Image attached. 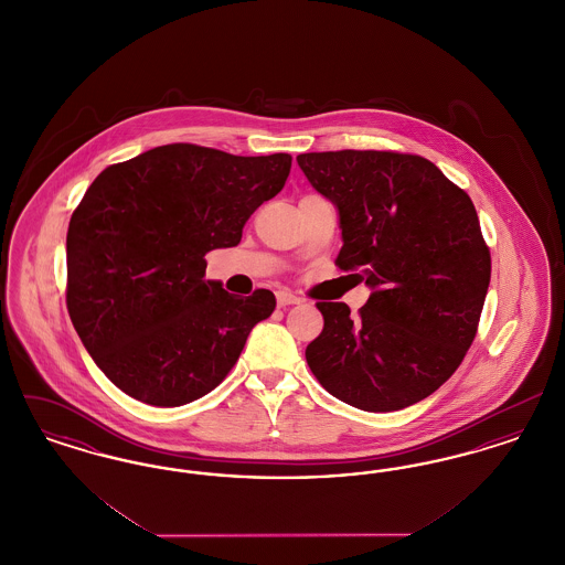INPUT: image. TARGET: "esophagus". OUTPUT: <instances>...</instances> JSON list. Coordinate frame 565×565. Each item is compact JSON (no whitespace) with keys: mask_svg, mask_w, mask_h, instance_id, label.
Returning <instances> with one entry per match:
<instances>
[{"mask_svg":"<svg viewBox=\"0 0 565 565\" xmlns=\"http://www.w3.org/2000/svg\"><path fill=\"white\" fill-rule=\"evenodd\" d=\"M275 298H277V305H279V307H288V305H298V302H300V298L292 295L290 290H277Z\"/></svg>","mask_w":565,"mask_h":565,"instance_id":"34e87169","label":"esophagus"}]
</instances>
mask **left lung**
Listing matches in <instances>:
<instances>
[{
  "instance_id": "8db88e82",
  "label": "left lung",
  "mask_w": 565,
  "mask_h": 565,
  "mask_svg": "<svg viewBox=\"0 0 565 565\" xmlns=\"http://www.w3.org/2000/svg\"><path fill=\"white\" fill-rule=\"evenodd\" d=\"M311 186L334 203L339 269L373 290L358 318L318 302L322 334L305 351L339 401L398 411L436 392L475 341L491 256L470 196L417 154L341 150L296 157Z\"/></svg>"
}]
</instances>
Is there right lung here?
Returning a JSON list of instances; mask_svg holds the SVG:
<instances>
[{
	"label": "right lung",
	"instance_id": "obj_1",
	"mask_svg": "<svg viewBox=\"0 0 565 565\" xmlns=\"http://www.w3.org/2000/svg\"><path fill=\"white\" fill-rule=\"evenodd\" d=\"M290 167L281 152L169 143L95 178L67 228V311L116 387L182 406L228 375L275 296L228 295L203 279L205 254L242 242L247 217L284 189Z\"/></svg>",
	"mask_w": 565,
	"mask_h": 565
}]
</instances>
